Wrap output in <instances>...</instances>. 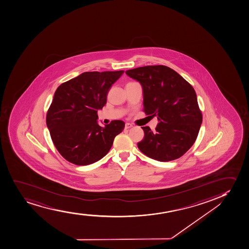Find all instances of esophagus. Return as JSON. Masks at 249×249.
Here are the masks:
<instances>
[{
  "instance_id": "1",
  "label": "esophagus",
  "mask_w": 249,
  "mask_h": 249,
  "mask_svg": "<svg viewBox=\"0 0 249 249\" xmlns=\"http://www.w3.org/2000/svg\"><path fill=\"white\" fill-rule=\"evenodd\" d=\"M132 124H131V123H126V125H125V128L126 129H129L131 128L132 127Z\"/></svg>"
}]
</instances>
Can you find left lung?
Wrapping results in <instances>:
<instances>
[{
    "label": "left lung",
    "instance_id": "left-lung-1",
    "mask_svg": "<svg viewBox=\"0 0 249 249\" xmlns=\"http://www.w3.org/2000/svg\"><path fill=\"white\" fill-rule=\"evenodd\" d=\"M126 73L142 85L143 111L159 122L155 131L142 127L145 137L137 143L138 148L159 161L182 157L196 142L202 123L193 87L164 65L137 68Z\"/></svg>",
    "mask_w": 249,
    "mask_h": 249
}]
</instances>
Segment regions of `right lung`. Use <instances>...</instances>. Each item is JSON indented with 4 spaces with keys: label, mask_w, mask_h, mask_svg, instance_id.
<instances>
[{
    "label": "right lung",
    "mask_w": 249,
    "mask_h": 249,
    "mask_svg": "<svg viewBox=\"0 0 249 249\" xmlns=\"http://www.w3.org/2000/svg\"><path fill=\"white\" fill-rule=\"evenodd\" d=\"M120 71L85 72L58 87L46 116L51 139L62 157L78 165L98 161L112 147L124 129L123 121L98 124V110L106 104L112 84Z\"/></svg>",
    "instance_id": "1"
}]
</instances>
